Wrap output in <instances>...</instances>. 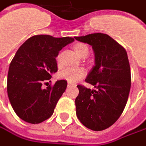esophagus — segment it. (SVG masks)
<instances>
[{"label":"esophagus","instance_id":"obj_1","mask_svg":"<svg viewBox=\"0 0 146 146\" xmlns=\"http://www.w3.org/2000/svg\"><path fill=\"white\" fill-rule=\"evenodd\" d=\"M73 86V84H71L70 82H68V86L69 87V86Z\"/></svg>","mask_w":146,"mask_h":146}]
</instances>
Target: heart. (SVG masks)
I'll return each instance as SVG.
<instances>
[{
	"label": "heart",
	"instance_id": "obj_1",
	"mask_svg": "<svg viewBox=\"0 0 146 146\" xmlns=\"http://www.w3.org/2000/svg\"><path fill=\"white\" fill-rule=\"evenodd\" d=\"M73 48L76 53L81 57H84L88 55L89 48L86 43H76L73 46ZM57 59H59V56ZM85 74H86V72L83 68L69 67V68H65L62 72H60V78L68 81V82L75 83L78 82L79 80H81L85 76Z\"/></svg>",
	"mask_w": 146,
	"mask_h": 146
}]
</instances>
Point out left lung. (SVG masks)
<instances>
[{"mask_svg":"<svg viewBox=\"0 0 146 146\" xmlns=\"http://www.w3.org/2000/svg\"><path fill=\"white\" fill-rule=\"evenodd\" d=\"M91 45L95 66L86 82L96 90L78 85L76 114L84 126L94 131L109 128L119 118L128 101L131 71L126 50L109 35L94 33L75 37Z\"/></svg>","mask_w":146,"mask_h":146,"instance_id":"1","label":"left lung"}]
</instances>
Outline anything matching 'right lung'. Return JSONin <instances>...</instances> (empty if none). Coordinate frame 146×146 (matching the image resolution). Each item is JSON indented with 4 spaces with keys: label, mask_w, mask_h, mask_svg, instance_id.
<instances>
[{
    "label": "right lung",
    "mask_w": 146,
    "mask_h": 146,
    "mask_svg": "<svg viewBox=\"0 0 146 146\" xmlns=\"http://www.w3.org/2000/svg\"><path fill=\"white\" fill-rule=\"evenodd\" d=\"M73 41L71 37L37 35L18 48L9 68L7 93L13 111L23 120L39 123L52 116L67 82L60 80L45 89L42 86L57 72L59 52Z\"/></svg>",
    "instance_id": "1"
}]
</instances>
